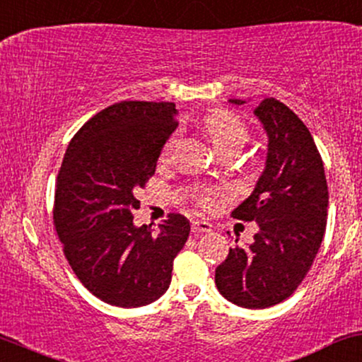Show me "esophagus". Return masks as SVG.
<instances>
[{"instance_id": "esophagus-1", "label": "esophagus", "mask_w": 362, "mask_h": 362, "mask_svg": "<svg viewBox=\"0 0 362 362\" xmlns=\"http://www.w3.org/2000/svg\"><path fill=\"white\" fill-rule=\"evenodd\" d=\"M212 230V226L204 221H194L192 222V232L194 234H207V232Z\"/></svg>"}]
</instances>
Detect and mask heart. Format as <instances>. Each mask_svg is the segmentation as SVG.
Segmentation results:
<instances>
[{
	"label": "heart",
	"instance_id": "obj_1",
	"mask_svg": "<svg viewBox=\"0 0 362 362\" xmlns=\"http://www.w3.org/2000/svg\"><path fill=\"white\" fill-rule=\"evenodd\" d=\"M202 127L210 141L215 145L218 152H223L227 148H239L249 139V132H247L245 123L240 120L234 113L227 112V110H212L204 117ZM173 136L163 145L162 158H167L172 152L173 147ZM197 202L204 209H214L218 204L217 192H205L197 197Z\"/></svg>",
	"mask_w": 362,
	"mask_h": 362
}]
</instances>
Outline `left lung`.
<instances>
[{
    "mask_svg": "<svg viewBox=\"0 0 362 362\" xmlns=\"http://www.w3.org/2000/svg\"><path fill=\"white\" fill-rule=\"evenodd\" d=\"M254 113L267 134V158L254 192L232 217L257 222L259 232L250 245L228 250L215 284L232 304L265 309L292 296L309 272L326 232L329 192L303 120L276 98L262 100Z\"/></svg>",
    "mask_w": 362,
    "mask_h": 362,
    "instance_id": "left-lung-1",
    "label": "left lung"
}]
</instances>
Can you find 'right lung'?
<instances>
[{"label":"right lung","mask_w":362,"mask_h":362,"mask_svg":"<svg viewBox=\"0 0 362 362\" xmlns=\"http://www.w3.org/2000/svg\"><path fill=\"white\" fill-rule=\"evenodd\" d=\"M172 102H120L91 117L68 145L54 189L53 222L80 282L117 308L165 294L190 222L180 214L152 232L136 227V192L155 173L178 127Z\"/></svg>","instance_id":"right-lung-1"}]
</instances>
